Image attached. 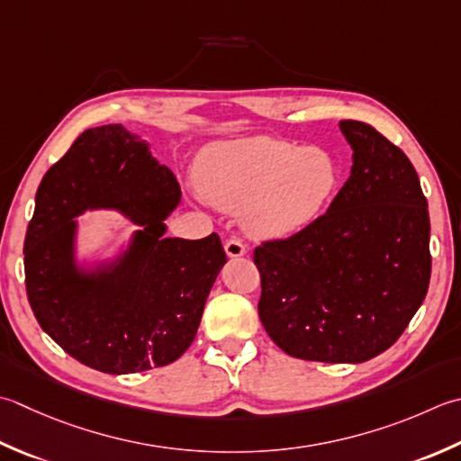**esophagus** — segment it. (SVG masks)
Returning <instances> with one entry per match:
<instances>
[{
	"label": "esophagus",
	"instance_id": "1",
	"mask_svg": "<svg viewBox=\"0 0 461 461\" xmlns=\"http://www.w3.org/2000/svg\"><path fill=\"white\" fill-rule=\"evenodd\" d=\"M223 248H225V254H228L230 258H241V256L246 254V251H248V248L243 246L241 240H238V238H230V240H225Z\"/></svg>",
	"mask_w": 461,
	"mask_h": 461
}]
</instances>
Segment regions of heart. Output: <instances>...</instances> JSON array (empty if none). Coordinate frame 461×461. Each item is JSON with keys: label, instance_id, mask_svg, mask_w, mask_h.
I'll list each match as a JSON object with an SVG mask.
<instances>
[{"label": "heart", "instance_id": "1", "mask_svg": "<svg viewBox=\"0 0 461 461\" xmlns=\"http://www.w3.org/2000/svg\"><path fill=\"white\" fill-rule=\"evenodd\" d=\"M202 195L259 238H287L320 218L336 194L339 167L326 149L256 138L220 143L197 169Z\"/></svg>", "mask_w": 461, "mask_h": 461}]
</instances>
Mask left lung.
<instances>
[{"mask_svg": "<svg viewBox=\"0 0 461 461\" xmlns=\"http://www.w3.org/2000/svg\"><path fill=\"white\" fill-rule=\"evenodd\" d=\"M354 166L330 210L254 249L259 320L292 357L362 364L392 348L428 294V200L408 156L369 123L339 122Z\"/></svg>", "mask_w": 461, "mask_h": 461, "instance_id": "left-lung-1", "label": "left lung"}]
</instances>
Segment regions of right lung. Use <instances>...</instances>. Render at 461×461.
Masks as SVG:
<instances>
[{"mask_svg": "<svg viewBox=\"0 0 461 461\" xmlns=\"http://www.w3.org/2000/svg\"><path fill=\"white\" fill-rule=\"evenodd\" d=\"M182 189L122 125L86 130L35 194L27 225L25 290L41 330L87 367L133 374L161 367L192 346L203 305L223 267L218 233L166 238ZM112 206L142 225L129 251L102 273L75 267L73 218Z\"/></svg>", "mask_w": 461, "mask_h": 461, "instance_id": "add662e5", "label": "right lung"}]
</instances>
